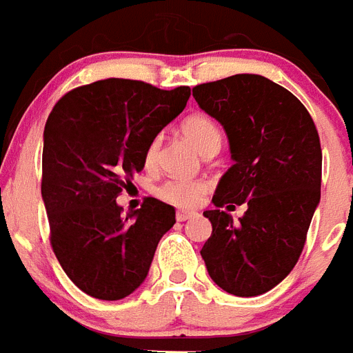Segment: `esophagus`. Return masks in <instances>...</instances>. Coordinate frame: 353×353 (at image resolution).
Instances as JSON below:
<instances>
[{"mask_svg": "<svg viewBox=\"0 0 353 353\" xmlns=\"http://www.w3.org/2000/svg\"><path fill=\"white\" fill-rule=\"evenodd\" d=\"M191 216H194L193 211H176V220H179V222H185V220H189Z\"/></svg>", "mask_w": 353, "mask_h": 353, "instance_id": "34e87169", "label": "esophagus"}]
</instances>
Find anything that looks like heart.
Listing matches in <instances>:
<instances>
[{"instance_id": "1", "label": "heart", "mask_w": 353, "mask_h": 353, "mask_svg": "<svg viewBox=\"0 0 353 353\" xmlns=\"http://www.w3.org/2000/svg\"><path fill=\"white\" fill-rule=\"evenodd\" d=\"M182 133L202 155L212 150H218L222 144V131H220L218 124L202 113H194V115L183 119ZM159 150L160 141L153 139L144 151V164L148 168L155 165L157 159H159ZM208 191L209 183L200 179H170L157 188V194L164 202L182 209L198 205L203 200V196L208 194Z\"/></svg>"}]
</instances>
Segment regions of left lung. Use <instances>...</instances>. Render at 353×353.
I'll use <instances>...</instances> for the list:
<instances>
[{
  "instance_id": "obj_1",
  "label": "left lung",
  "mask_w": 353,
  "mask_h": 353,
  "mask_svg": "<svg viewBox=\"0 0 353 353\" xmlns=\"http://www.w3.org/2000/svg\"><path fill=\"white\" fill-rule=\"evenodd\" d=\"M193 97L229 139L234 164L205 211L212 232L202 254L225 292L252 298L281 283L305 247L321 198V144L296 95L263 75L238 74L198 84ZM248 205L240 223L219 208Z\"/></svg>"
}]
</instances>
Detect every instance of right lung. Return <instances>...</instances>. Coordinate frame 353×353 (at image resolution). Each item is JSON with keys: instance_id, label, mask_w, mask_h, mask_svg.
I'll return each mask as SVG.
<instances>
[{"instance_id": "obj_1", "label": "right lung", "mask_w": 353, "mask_h": 353, "mask_svg": "<svg viewBox=\"0 0 353 353\" xmlns=\"http://www.w3.org/2000/svg\"><path fill=\"white\" fill-rule=\"evenodd\" d=\"M189 95V86L104 79L63 95L48 115L41 194L50 243L66 276L92 298L117 301L141 287L176 222L174 208L157 198L126 216L115 200Z\"/></svg>"}]
</instances>
